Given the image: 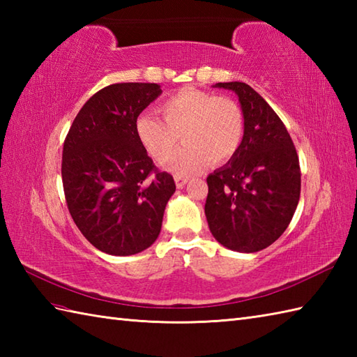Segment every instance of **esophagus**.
Segmentation results:
<instances>
[{"instance_id": "obj_1", "label": "esophagus", "mask_w": 357, "mask_h": 357, "mask_svg": "<svg viewBox=\"0 0 357 357\" xmlns=\"http://www.w3.org/2000/svg\"><path fill=\"white\" fill-rule=\"evenodd\" d=\"M187 178H183V176H174V183H176V187L178 188H183L185 184H187Z\"/></svg>"}]
</instances>
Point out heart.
I'll list each match as a JSON object with an SVG mask.
<instances>
[{"instance_id": "1", "label": "heart", "mask_w": 357, "mask_h": 357, "mask_svg": "<svg viewBox=\"0 0 357 357\" xmlns=\"http://www.w3.org/2000/svg\"><path fill=\"white\" fill-rule=\"evenodd\" d=\"M161 113L164 119L151 113L136 119V135L158 162L167 161L183 138L184 147L167 165L178 176H190L207 161H229L244 138V115L239 105L206 90H179L161 104Z\"/></svg>"}]
</instances>
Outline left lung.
<instances>
[{
	"label": "left lung",
	"mask_w": 357,
	"mask_h": 357,
	"mask_svg": "<svg viewBox=\"0 0 357 357\" xmlns=\"http://www.w3.org/2000/svg\"><path fill=\"white\" fill-rule=\"evenodd\" d=\"M238 95L244 138L236 153L208 174L206 216L224 247L255 253L282 234L301 196L299 158L282 121L245 82H218Z\"/></svg>",
	"instance_id": "8db88e82"
}]
</instances>
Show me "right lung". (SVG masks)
Segmentation results:
<instances>
[{
    "mask_svg": "<svg viewBox=\"0 0 357 357\" xmlns=\"http://www.w3.org/2000/svg\"><path fill=\"white\" fill-rule=\"evenodd\" d=\"M162 93L151 82H119L82 105L63 149V187L70 215L101 252L130 256L158 239L176 190L136 135L139 113Z\"/></svg>",
    "mask_w": 357,
    "mask_h": 357,
    "instance_id": "1",
    "label": "right lung"
}]
</instances>
